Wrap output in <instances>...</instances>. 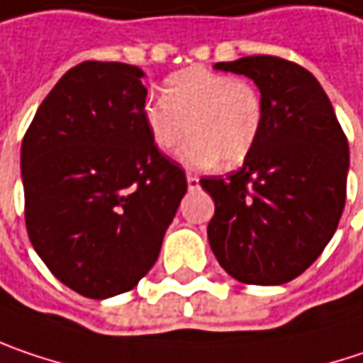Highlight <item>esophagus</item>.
Instances as JSON below:
<instances>
[{
	"label": "esophagus",
	"mask_w": 363,
	"mask_h": 363,
	"mask_svg": "<svg viewBox=\"0 0 363 363\" xmlns=\"http://www.w3.org/2000/svg\"><path fill=\"white\" fill-rule=\"evenodd\" d=\"M188 188L190 190H198L200 188V177L194 173H188Z\"/></svg>",
	"instance_id": "esophagus-1"
}]
</instances>
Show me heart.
<instances>
[{
  "label": "heart",
  "mask_w": 363,
  "mask_h": 363,
  "mask_svg": "<svg viewBox=\"0 0 363 363\" xmlns=\"http://www.w3.org/2000/svg\"><path fill=\"white\" fill-rule=\"evenodd\" d=\"M144 121L161 150H173L190 130L192 138L179 152L184 163L231 167L246 161L258 143L264 103L246 78L188 67L169 76L161 96L146 101Z\"/></svg>",
  "instance_id": "b5f03b06"
}]
</instances>
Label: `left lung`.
I'll list each match as a JSON object with an SVG mask.
<instances>
[{
	"mask_svg": "<svg viewBox=\"0 0 363 363\" xmlns=\"http://www.w3.org/2000/svg\"><path fill=\"white\" fill-rule=\"evenodd\" d=\"M215 67L256 82L264 121L242 167L200 179L215 200L208 242L233 279L281 285L323 254L339 225L347 196V136L306 67L274 55Z\"/></svg>",
	"mask_w": 363,
	"mask_h": 363,
	"instance_id": "obj_1",
	"label": "left lung"
}]
</instances>
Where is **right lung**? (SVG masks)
I'll return each instance as SVG.
<instances>
[{"label": "right lung", "instance_id": "right-lung-1", "mask_svg": "<svg viewBox=\"0 0 363 363\" xmlns=\"http://www.w3.org/2000/svg\"><path fill=\"white\" fill-rule=\"evenodd\" d=\"M143 69L82 62L45 96L22 140L30 244L64 285L92 299L125 294L159 258L188 190L152 143Z\"/></svg>", "mask_w": 363, "mask_h": 363}]
</instances>
